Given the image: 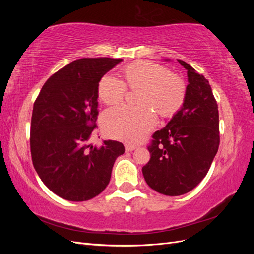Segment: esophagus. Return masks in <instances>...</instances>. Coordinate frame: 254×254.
Instances as JSON below:
<instances>
[{"label": "esophagus", "mask_w": 254, "mask_h": 254, "mask_svg": "<svg viewBox=\"0 0 254 254\" xmlns=\"http://www.w3.org/2000/svg\"><path fill=\"white\" fill-rule=\"evenodd\" d=\"M135 148H136L135 145H130V144H126V145H125L126 151H132V150H134Z\"/></svg>", "instance_id": "esophagus-1"}]
</instances>
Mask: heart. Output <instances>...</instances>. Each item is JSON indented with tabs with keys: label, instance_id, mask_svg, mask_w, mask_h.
Listing matches in <instances>:
<instances>
[{
	"label": "heart",
	"instance_id": "obj_1",
	"mask_svg": "<svg viewBox=\"0 0 254 254\" xmlns=\"http://www.w3.org/2000/svg\"><path fill=\"white\" fill-rule=\"evenodd\" d=\"M122 76L123 81L112 75H105L99 80V99L107 106H117L123 102L127 89L139 90L135 98L139 107H118L107 111L102 127L107 136L136 144L155 127L154 112L161 118H170L181 109L187 97V84L178 74L148 60L127 64Z\"/></svg>",
	"mask_w": 254,
	"mask_h": 254
}]
</instances>
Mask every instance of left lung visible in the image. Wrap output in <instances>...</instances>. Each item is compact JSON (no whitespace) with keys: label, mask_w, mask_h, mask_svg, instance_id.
<instances>
[{"label":"left lung","mask_w":254,"mask_h":254,"mask_svg":"<svg viewBox=\"0 0 254 254\" xmlns=\"http://www.w3.org/2000/svg\"><path fill=\"white\" fill-rule=\"evenodd\" d=\"M189 84L182 108L170 123L152 134L150 160L142 171L158 193L180 196L196 188L209 172L219 146L218 106L203 75L186 61Z\"/></svg>","instance_id":"1"}]
</instances>
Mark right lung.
<instances>
[{"instance_id": "add662e5", "label": "right lung", "mask_w": 254, "mask_h": 254, "mask_svg": "<svg viewBox=\"0 0 254 254\" xmlns=\"http://www.w3.org/2000/svg\"><path fill=\"white\" fill-rule=\"evenodd\" d=\"M122 59L81 58L54 73L34 103L30 153L42 182L70 201L94 198L108 186L114 161L125 152L121 142L90 145L97 128V89Z\"/></svg>"}]
</instances>
